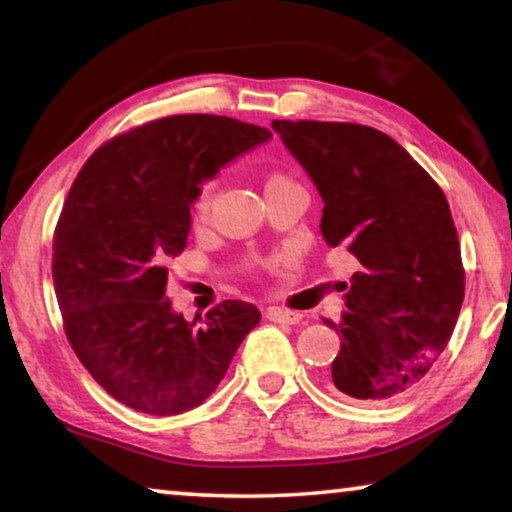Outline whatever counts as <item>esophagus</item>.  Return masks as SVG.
<instances>
[{
	"label": "esophagus",
	"mask_w": 512,
	"mask_h": 512,
	"mask_svg": "<svg viewBox=\"0 0 512 512\" xmlns=\"http://www.w3.org/2000/svg\"><path fill=\"white\" fill-rule=\"evenodd\" d=\"M266 318L273 320V323L296 325L302 320V314H300V311H291V309H282V307H268Z\"/></svg>",
	"instance_id": "1"
}]
</instances>
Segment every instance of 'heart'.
Wrapping results in <instances>:
<instances>
[{"label":"heart","mask_w":512,"mask_h":512,"mask_svg":"<svg viewBox=\"0 0 512 512\" xmlns=\"http://www.w3.org/2000/svg\"><path fill=\"white\" fill-rule=\"evenodd\" d=\"M280 180H284V178H280V176H273L271 180H268V185H275V183H280ZM266 185V187H268ZM210 205H212V187L210 185H205L201 192H198V196H196V201H194V219L196 221H205L207 219V214H210Z\"/></svg>","instance_id":"obj_1"}]
</instances>
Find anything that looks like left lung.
Segmentation results:
<instances>
[{
    "label": "left lung",
    "mask_w": 512,
    "mask_h": 512,
    "mask_svg": "<svg viewBox=\"0 0 512 512\" xmlns=\"http://www.w3.org/2000/svg\"><path fill=\"white\" fill-rule=\"evenodd\" d=\"M323 198L329 248L359 259L332 361L334 391L388 402L413 386L452 339L465 296L461 246L449 203L393 137L341 121H273Z\"/></svg>",
    "instance_id": "1"
}]
</instances>
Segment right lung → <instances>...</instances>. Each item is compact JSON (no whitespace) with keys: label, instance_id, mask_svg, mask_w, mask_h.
<instances>
[{"label":"right lung","instance_id":"right-lung-1","mask_svg":"<svg viewBox=\"0 0 512 512\" xmlns=\"http://www.w3.org/2000/svg\"><path fill=\"white\" fill-rule=\"evenodd\" d=\"M271 137L230 117H164L103 144L76 176L51 273L76 357L121 404L149 415L203 404L262 318L225 300L187 323L164 296V264L187 246L205 180Z\"/></svg>","mask_w":512,"mask_h":512}]
</instances>
